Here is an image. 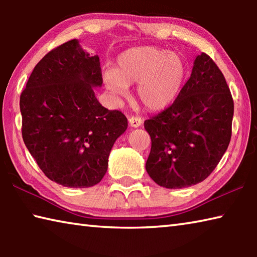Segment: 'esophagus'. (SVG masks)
Returning <instances> with one entry per match:
<instances>
[{"instance_id":"obj_1","label":"esophagus","mask_w":257,"mask_h":257,"mask_svg":"<svg viewBox=\"0 0 257 257\" xmlns=\"http://www.w3.org/2000/svg\"><path fill=\"white\" fill-rule=\"evenodd\" d=\"M129 124L133 128L141 127L143 124V119L139 118V116H132V118H129Z\"/></svg>"}]
</instances>
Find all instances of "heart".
Segmentation results:
<instances>
[{"label":"heart","instance_id":"b5f03b06","mask_svg":"<svg viewBox=\"0 0 257 257\" xmlns=\"http://www.w3.org/2000/svg\"><path fill=\"white\" fill-rule=\"evenodd\" d=\"M186 78V67L177 54L154 46H137L122 52L115 69L102 72L104 86L113 97L127 96L128 86L137 85V97L150 111H162L175 102Z\"/></svg>","mask_w":257,"mask_h":257}]
</instances>
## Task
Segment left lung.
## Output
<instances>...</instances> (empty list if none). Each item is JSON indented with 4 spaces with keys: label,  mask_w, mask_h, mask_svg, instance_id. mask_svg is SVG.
<instances>
[{
    "label": "left lung",
    "mask_w": 257,
    "mask_h": 257,
    "mask_svg": "<svg viewBox=\"0 0 257 257\" xmlns=\"http://www.w3.org/2000/svg\"><path fill=\"white\" fill-rule=\"evenodd\" d=\"M232 116L222 72L207 54L197 55L172 105L144 122L152 141L147 173L169 189L205 180L228 149Z\"/></svg>",
    "instance_id": "left-lung-1"
}]
</instances>
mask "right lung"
<instances>
[{
    "mask_svg": "<svg viewBox=\"0 0 257 257\" xmlns=\"http://www.w3.org/2000/svg\"><path fill=\"white\" fill-rule=\"evenodd\" d=\"M102 84L98 56L71 40L36 64L20 95L25 145L56 184H98L113 145L128 127L123 113L97 101L94 88Z\"/></svg>",
    "mask_w": 257,
    "mask_h": 257,
    "instance_id": "right-lung-1",
    "label": "right lung"
}]
</instances>
